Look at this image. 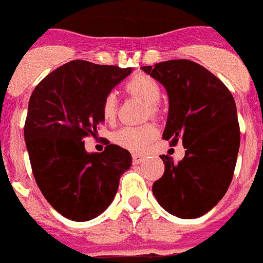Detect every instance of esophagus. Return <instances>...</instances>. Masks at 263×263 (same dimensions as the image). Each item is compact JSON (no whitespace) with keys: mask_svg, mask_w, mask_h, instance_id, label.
I'll return each instance as SVG.
<instances>
[{"mask_svg":"<svg viewBox=\"0 0 263 263\" xmlns=\"http://www.w3.org/2000/svg\"><path fill=\"white\" fill-rule=\"evenodd\" d=\"M143 160H144V157L141 156V155H138V154L132 155V163L134 164H140Z\"/></svg>","mask_w":263,"mask_h":263,"instance_id":"34e87169","label":"esophagus"}]
</instances>
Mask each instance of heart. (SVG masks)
Listing matches in <instances>:
<instances>
[{
  "instance_id": "1",
  "label": "heart",
  "mask_w": 263,
  "mask_h": 263,
  "mask_svg": "<svg viewBox=\"0 0 263 263\" xmlns=\"http://www.w3.org/2000/svg\"><path fill=\"white\" fill-rule=\"evenodd\" d=\"M125 91L143 99L147 103V115H156L159 112L157 102L161 97V88L156 79L149 75L139 74L132 77L124 84ZM118 114V99L114 92H108L102 100V115L106 122H114ZM157 129L154 124L144 123L140 125H125L112 134V141L119 147L132 152H141L148 144L156 139Z\"/></svg>"
}]
</instances>
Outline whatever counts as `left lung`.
<instances>
[{
  "label": "left lung",
  "mask_w": 263,
  "mask_h": 263,
  "mask_svg": "<svg viewBox=\"0 0 263 263\" xmlns=\"http://www.w3.org/2000/svg\"><path fill=\"white\" fill-rule=\"evenodd\" d=\"M141 70L168 92L163 139L172 147L181 141L186 149L177 164L168 155L160 156L165 170L152 192L173 216L197 218L218 204L232 182L241 139L234 98L216 75L188 59Z\"/></svg>",
  "instance_id": "left-lung-1"
}]
</instances>
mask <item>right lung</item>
<instances>
[{
	"label": "right lung",
	"mask_w": 263,
	"mask_h": 263,
	"mask_svg": "<svg viewBox=\"0 0 263 263\" xmlns=\"http://www.w3.org/2000/svg\"><path fill=\"white\" fill-rule=\"evenodd\" d=\"M131 71L78 59L50 72L31 93L24 128L31 171L47 202L68 220L103 213L131 166L124 148L108 144L87 154L83 141L103 123V98Z\"/></svg>",
	"instance_id": "right-lung-1"
}]
</instances>
